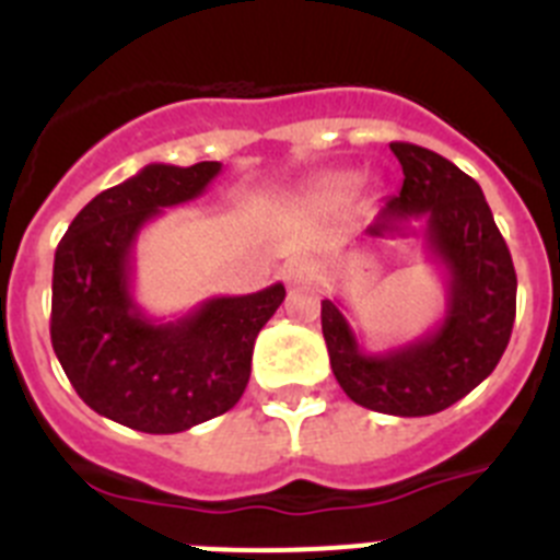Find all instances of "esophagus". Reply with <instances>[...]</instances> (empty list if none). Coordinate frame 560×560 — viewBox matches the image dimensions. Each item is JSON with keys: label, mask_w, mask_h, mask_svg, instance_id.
I'll return each instance as SVG.
<instances>
[{"label": "esophagus", "mask_w": 560, "mask_h": 560, "mask_svg": "<svg viewBox=\"0 0 560 560\" xmlns=\"http://www.w3.org/2000/svg\"><path fill=\"white\" fill-rule=\"evenodd\" d=\"M308 277H311V269H308V264H303V260H294V264H285L283 280H285V283H289V285L305 283Z\"/></svg>", "instance_id": "obj_1"}]
</instances>
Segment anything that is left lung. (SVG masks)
<instances>
[{
    "label": "left lung",
    "mask_w": 560,
    "mask_h": 560,
    "mask_svg": "<svg viewBox=\"0 0 560 560\" xmlns=\"http://www.w3.org/2000/svg\"><path fill=\"white\" fill-rule=\"evenodd\" d=\"M404 187L384 201L368 235L412 224L446 271V316L412 345L368 353L336 300H323L330 368L350 400L373 412L423 418L479 387L502 359L516 319V269L482 187L429 148L393 142Z\"/></svg>",
    "instance_id": "obj_1"
}]
</instances>
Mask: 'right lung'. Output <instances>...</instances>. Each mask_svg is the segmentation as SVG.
I'll return each instance as SVG.
<instances>
[{
  "label": "right lung",
  "mask_w": 560,
  "mask_h": 560,
  "mask_svg": "<svg viewBox=\"0 0 560 560\" xmlns=\"http://www.w3.org/2000/svg\"><path fill=\"white\" fill-rule=\"evenodd\" d=\"M221 162L145 165L89 201L56 249L49 336L69 384L103 418L145 434H176L235 407L255 339L283 303V283L212 296L156 323L133 300V244L165 207L199 199Z\"/></svg>",
  "instance_id": "add662e5"
}]
</instances>
